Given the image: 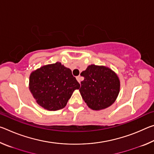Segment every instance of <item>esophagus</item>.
Listing matches in <instances>:
<instances>
[{
  "label": "esophagus",
  "instance_id": "34e87169",
  "mask_svg": "<svg viewBox=\"0 0 154 154\" xmlns=\"http://www.w3.org/2000/svg\"><path fill=\"white\" fill-rule=\"evenodd\" d=\"M76 79H77V80L78 81V82H79V83H81V81H82V77H81L80 75H79V76H77V77H76Z\"/></svg>",
  "mask_w": 154,
  "mask_h": 154
}]
</instances>
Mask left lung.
Returning a JSON list of instances; mask_svg holds the SVG:
<instances>
[{"mask_svg": "<svg viewBox=\"0 0 154 154\" xmlns=\"http://www.w3.org/2000/svg\"><path fill=\"white\" fill-rule=\"evenodd\" d=\"M81 75L79 92L88 107L100 111L115 103L120 90V81L116 72L105 66L89 65Z\"/></svg>", "mask_w": 154, "mask_h": 154, "instance_id": "left-lung-1", "label": "left lung"}]
</instances>
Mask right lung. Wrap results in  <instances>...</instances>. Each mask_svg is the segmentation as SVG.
Listing matches in <instances>:
<instances>
[{"instance_id": "right-lung-1", "label": "right lung", "mask_w": 154, "mask_h": 154, "mask_svg": "<svg viewBox=\"0 0 154 154\" xmlns=\"http://www.w3.org/2000/svg\"><path fill=\"white\" fill-rule=\"evenodd\" d=\"M79 87L71 70L59 62L44 65L29 77V90L36 103L48 111L63 109Z\"/></svg>"}]
</instances>
